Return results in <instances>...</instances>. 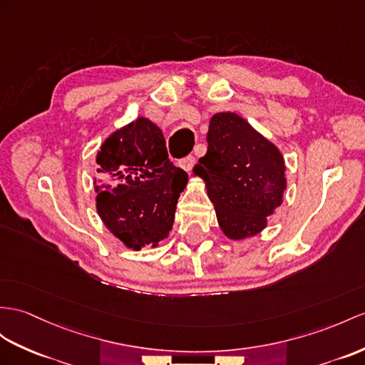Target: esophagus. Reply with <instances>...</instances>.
Listing matches in <instances>:
<instances>
[{
    "label": "esophagus",
    "mask_w": 365,
    "mask_h": 365,
    "mask_svg": "<svg viewBox=\"0 0 365 365\" xmlns=\"http://www.w3.org/2000/svg\"><path fill=\"white\" fill-rule=\"evenodd\" d=\"M180 167L182 168V170H185V172H190L192 170V167L195 165V156L193 155H189V156H185V158H182V159H180Z\"/></svg>",
    "instance_id": "1"
}]
</instances>
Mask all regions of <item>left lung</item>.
<instances>
[{"label": "left lung", "mask_w": 365, "mask_h": 365, "mask_svg": "<svg viewBox=\"0 0 365 365\" xmlns=\"http://www.w3.org/2000/svg\"><path fill=\"white\" fill-rule=\"evenodd\" d=\"M287 165L277 145L237 113L209 122L207 153L193 167L206 184L218 226L229 240L255 237L283 202Z\"/></svg>", "instance_id": "left-lung-1"}]
</instances>
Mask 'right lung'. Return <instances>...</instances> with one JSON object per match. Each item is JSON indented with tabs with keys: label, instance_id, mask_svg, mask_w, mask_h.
Returning a JSON list of instances; mask_svg holds the SVG:
<instances>
[{
	"label": "right lung",
	"instance_id": "1",
	"mask_svg": "<svg viewBox=\"0 0 365 365\" xmlns=\"http://www.w3.org/2000/svg\"><path fill=\"white\" fill-rule=\"evenodd\" d=\"M96 163V209L106 229L130 250L156 247L189 180L168 159L161 128L140 115L102 142Z\"/></svg>",
	"mask_w": 365,
	"mask_h": 365
}]
</instances>
